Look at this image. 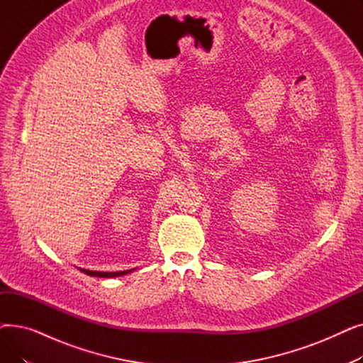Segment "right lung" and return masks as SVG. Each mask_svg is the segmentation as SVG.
I'll return each instance as SVG.
<instances>
[{"label": "right lung", "instance_id": "obj_1", "mask_svg": "<svg viewBox=\"0 0 363 363\" xmlns=\"http://www.w3.org/2000/svg\"><path fill=\"white\" fill-rule=\"evenodd\" d=\"M81 272L89 275V277H99V278H114V277H122V275H126L129 272H132L130 269L129 271H121V272H99V271H89V269H82L79 268Z\"/></svg>", "mask_w": 363, "mask_h": 363}]
</instances>
